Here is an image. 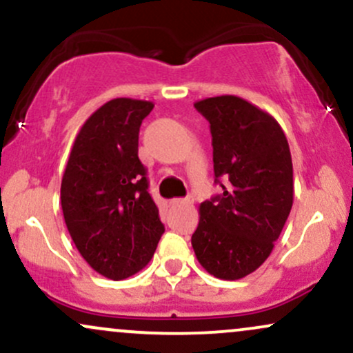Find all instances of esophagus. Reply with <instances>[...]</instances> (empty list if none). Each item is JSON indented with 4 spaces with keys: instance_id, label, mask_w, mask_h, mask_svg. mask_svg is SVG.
I'll return each mask as SVG.
<instances>
[{
    "instance_id": "obj_1",
    "label": "esophagus",
    "mask_w": 353,
    "mask_h": 353,
    "mask_svg": "<svg viewBox=\"0 0 353 353\" xmlns=\"http://www.w3.org/2000/svg\"><path fill=\"white\" fill-rule=\"evenodd\" d=\"M193 203V198H175V200H172V205H192Z\"/></svg>"
}]
</instances>
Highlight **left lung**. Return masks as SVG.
I'll list each match as a JSON object with an SVG mask.
<instances>
[{
	"label": "left lung",
	"mask_w": 353,
	"mask_h": 353,
	"mask_svg": "<svg viewBox=\"0 0 353 353\" xmlns=\"http://www.w3.org/2000/svg\"><path fill=\"white\" fill-rule=\"evenodd\" d=\"M194 109L210 122L223 194L200 205L192 246L210 274L241 279L269 258L291 213V150L277 120L241 97H208Z\"/></svg>",
	"instance_id": "8db88e82"
}]
</instances>
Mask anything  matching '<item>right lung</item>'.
I'll return each mask as SVG.
<instances>
[{"label": "right lung", "instance_id": "1", "mask_svg": "<svg viewBox=\"0 0 353 353\" xmlns=\"http://www.w3.org/2000/svg\"><path fill=\"white\" fill-rule=\"evenodd\" d=\"M148 101L119 97L85 120L61 183L70 238L95 272L120 281L152 259L165 228L139 159V132Z\"/></svg>", "mask_w": 353, "mask_h": 353}]
</instances>
